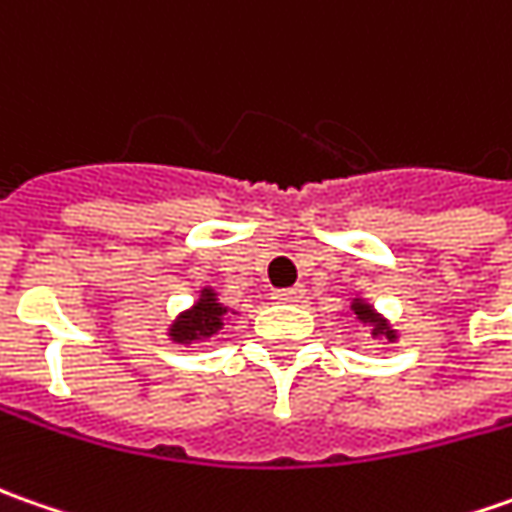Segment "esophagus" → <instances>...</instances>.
Listing matches in <instances>:
<instances>
[{"instance_id": "34e87169", "label": "esophagus", "mask_w": 512, "mask_h": 512, "mask_svg": "<svg viewBox=\"0 0 512 512\" xmlns=\"http://www.w3.org/2000/svg\"><path fill=\"white\" fill-rule=\"evenodd\" d=\"M303 294H306L303 286H291V289L274 291V300H277V303H300V300H303Z\"/></svg>"}]
</instances>
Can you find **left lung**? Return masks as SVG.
<instances>
[{
    "label": "left lung",
    "mask_w": 512,
    "mask_h": 512,
    "mask_svg": "<svg viewBox=\"0 0 512 512\" xmlns=\"http://www.w3.org/2000/svg\"><path fill=\"white\" fill-rule=\"evenodd\" d=\"M354 314L360 317L362 323H377V328H374V334H385V337H388V343L394 340V331L385 326V323H379V317H377V314H374V311L368 309V306H362V303H357V306H354Z\"/></svg>",
    "instance_id": "1"
}]
</instances>
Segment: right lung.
<instances>
[{"mask_svg":"<svg viewBox=\"0 0 512 512\" xmlns=\"http://www.w3.org/2000/svg\"><path fill=\"white\" fill-rule=\"evenodd\" d=\"M223 314H226V309L221 303H215V294L203 291L201 300L186 314H181V320L169 328V334L178 343H192V340H201V337H212L223 326Z\"/></svg>","mask_w":512,"mask_h":512,"instance_id":"1","label":"right lung"}]
</instances>
